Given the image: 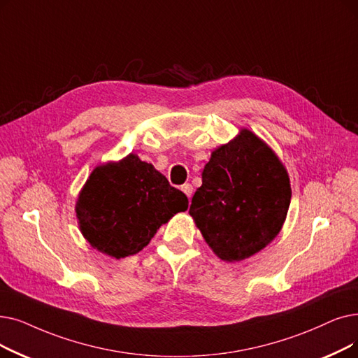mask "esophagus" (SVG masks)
I'll return each instance as SVG.
<instances>
[{"mask_svg": "<svg viewBox=\"0 0 358 358\" xmlns=\"http://www.w3.org/2000/svg\"><path fill=\"white\" fill-rule=\"evenodd\" d=\"M181 190H182V193L187 196L189 199H192V196H193V187H192V184H182L181 185Z\"/></svg>", "mask_w": 358, "mask_h": 358, "instance_id": "esophagus-1", "label": "esophagus"}]
</instances>
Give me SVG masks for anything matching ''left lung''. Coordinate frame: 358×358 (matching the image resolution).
Instances as JSON below:
<instances>
[{
  "label": "left lung",
  "instance_id": "left-lung-1",
  "mask_svg": "<svg viewBox=\"0 0 358 358\" xmlns=\"http://www.w3.org/2000/svg\"><path fill=\"white\" fill-rule=\"evenodd\" d=\"M289 201L287 168L265 141L241 129L212 152L189 213L217 257L241 262L281 232Z\"/></svg>",
  "mask_w": 358,
  "mask_h": 358
}]
</instances>
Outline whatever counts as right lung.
Segmentation results:
<instances>
[{"label":"right lung","mask_w":358,"mask_h":358,"mask_svg":"<svg viewBox=\"0 0 358 358\" xmlns=\"http://www.w3.org/2000/svg\"><path fill=\"white\" fill-rule=\"evenodd\" d=\"M189 199L165 176L129 153L92 171L76 200V216L86 241L115 259L136 255Z\"/></svg>","instance_id":"obj_1"}]
</instances>
